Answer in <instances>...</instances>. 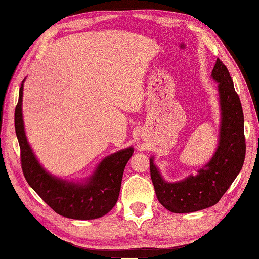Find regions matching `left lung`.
I'll use <instances>...</instances> for the list:
<instances>
[{"label": "left lung", "instance_id": "obj_1", "mask_svg": "<svg viewBox=\"0 0 259 259\" xmlns=\"http://www.w3.org/2000/svg\"><path fill=\"white\" fill-rule=\"evenodd\" d=\"M211 76L218 82L222 125L219 146L211 160L197 176L166 183L150 159V176L159 202L176 213H186L211 207L221 200L243 168L246 155L244 113L240 99L226 65L217 59Z\"/></svg>", "mask_w": 259, "mask_h": 259}]
</instances>
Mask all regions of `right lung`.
<instances>
[{"label": "right lung", "instance_id": "1", "mask_svg": "<svg viewBox=\"0 0 259 259\" xmlns=\"http://www.w3.org/2000/svg\"><path fill=\"white\" fill-rule=\"evenodd\" d=\"M23 83L15 107L14 125L21 150V167L32 189L57 213L72 219H96L108 213L118 200L123 170L133 148L120 150L103 159L87 184L68 183L43 169L27 144L22 118Z\"/></svg>", "mask_w": 259, "mask_h": 259}]
</instances>
